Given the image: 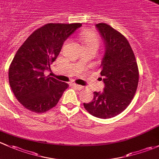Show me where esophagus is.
Returning <instances> with one entry per match:
<instances>
[{"instance_id": "1", "label": "esophagus", "mask_w": 159, "mask_h": 159, "mask_svg": "<svg viewBox=\"0 0 159 159\" xmlns=\"http://www.w3.org/2000/svg\"><path fill=\"white\" fill-rule=\"evenodd\" d=\"M73 86H74L75 88H76V89H78V90H80V89H82L83 88V86H80V85H78V84H76V83H73Z\"/></svg>"}]
</instances>
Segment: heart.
Listing matches in <instances>:
<instances>
[{
  "label": "heart",
  "mask_w": 159,
  "mask_h": 159,
  "mask_svg": "<svg viewBox=\"0 0 159 159\" xmlns=\"http://www.w3.org/2000/svg\"><path fill=\"white\" fill-rule=\"evenodd\" d=\"M80 37H81L82 42L83 43L84 47H95L98 48L100 44L99 36L96 33L85 31L82 33Z\"/></svg>",
  "instance_id": "1"
}]
</instances>
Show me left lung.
Masks as SVG:
<instances>
[{
	"mask_svg": "<svg viewBox=\"0 0 159 159\" xmlns=\"http://www.w3.org/2000/svg\"><path fill=\"white\" fill-rule=\"evenodd\" d=\"M96 26L106 43L99 66L105 88L102 93L94 92L93 101L83 106L93 116L109 119L123 112L130 104L138 87L139 73L135 54L125 36L106 23Z\"/></svg>",
	"mask_w": 159,
	"mask_h": 159,
	"instance_id": "8db88e82",
	"label": "left lung"
}]
</instances>
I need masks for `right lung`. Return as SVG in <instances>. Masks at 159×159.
I'll list each match as a JSON object with an SVG mask.
<instances>
[{"label": "right lung", "mask_w": 159, "mask_h": 159, "mask_svg": "<svg viewBox=\"0 0 159 159\" xmlns=\"http://www.w3.org/2000/svg\"><path fill=\"white\" fill-rule=\"evenodd\" d=\"M80 23H49L37 29L20 46L8 71L16 99L31 112L43 113L57 106L68 88L66 83L44 75L61 50L63 42Z\"/></svg>", "instance_id": "right-lung-1"}]
</instances>
